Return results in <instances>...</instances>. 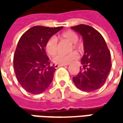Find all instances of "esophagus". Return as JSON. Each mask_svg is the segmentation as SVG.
Listing matches in <instances>:
<instances>
[{"mask_svg": "<svg viewBox=\"0 0 123 123\" xmlns=\"http://www.w3.org/2000/svg\"><path fill=\"white\" fill-rule=\"evenodd\" d=\"M65 65H66V64H59V65H58V64H55L54 67H55V68H59V67L65 66Z\"/></svg>", "mask_w": 123, "mask_h": 123, "instance_id": "obj_1", "label": "esophagus"}]
</instances>
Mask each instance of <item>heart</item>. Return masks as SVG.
I'll use <instances>...</instances> for the list:
<instances>
[{
  "mask_svg": "<svg viewBox=\"0 0 123 123\" xmlns=\"http://www.w3.org/2000/svg\"><path fill=\"white\" fill-rule=\"evenodd\" d=\"M60 39H65L72 43L73 47H71V50L73 48L75 50H80V45L76 43L78 40V35L72 31H68L63 32L60 36ZM45 50L49 55H54L58 52V39L55 36H51L50 37L45 44ZM78 58V54L76 52H71L68 54H57L53 58V62L57 64H68L72 61L76 60Z\"/></svg>",
  "mask_w": 123,
  "mask_h": 123,
  "instance_id": "obj_1",
  "label": "heart"
}]
</instances>
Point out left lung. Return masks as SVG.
Segmentation results:
<instances>
[{
  "instance_id": "obj_1",
  "label": "left lung",
  "mask_w": 123,
  "mask_h": 123,
  "mask_svg": "<svg viewBox=\"0 0 123 123\" xmlns=\"http://www.w3.org/2000/svg\"><path fill=\"white\" fill-rule=\"evenodd\" d=\"M71 28L82 36L85 51L81 59L83 68L73 78V83L83 91H94L103 86L111 70L110 50L105 39L95 28L83 24Z\"/></svg>"
}]
</instances>
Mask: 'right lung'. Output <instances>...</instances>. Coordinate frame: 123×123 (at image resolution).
Instances as JSON below:
<instances>
[{
  "mask_svg": "<svg viewBox=\"0 0 123 123\" xmlns=\"http://www.w3.org/2000/svg\"><path fill=\"white\" fill-rule=\"evenodd\" d=\"M62 28L34 26L20 38L13 57V67L18 81L27 92L42 93L53 81L55 68L50 65L45 44Z\"/></svg>",
  "mask_w": 123,
  "mask_h": 123,
  "instance_id": "obj_1",
  "label": "right lung"
}]
</instances>
